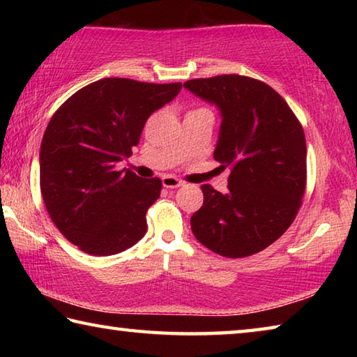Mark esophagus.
<instances>
[{
	"mask_svg": "<svg viewBox=\"0 0 357 357\" xmlns=\"http://www.w3.org/2000/svg\"><path fill=\"white\" fill-rule=\"evenodd\" d=\"M162 185L167 187V189H176V187L183 185V181H179L174 176H170V174H165V176H162Z\"/></svg>",
	"mask_w": 357,
	"mask_h": 357,
	"instance_id": "esophagus-1",
	"label": "esophagus"
}]
</instances>
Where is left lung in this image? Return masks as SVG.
I'll return each mask as SVG.
<instances>
[{
  "label": "left lung",
  "mask_w": 357,
  "mask_h": 357,
  "mask_svg": "<svg viewBox=\"0 0 357 357\" xmlns=\"http://www.w3.org/2000/svg\"><path fill=\"white\" fill-rule=\"evenodd\" d=\"M184 88L220 112L214 159L229 167L227 193L203 184L192 233L228 258L261 252L291 225L305 190V137L269 84L243 75L195 78Z\"/></svg>",
  "instance_id": "obj_1"
}]
</instances>
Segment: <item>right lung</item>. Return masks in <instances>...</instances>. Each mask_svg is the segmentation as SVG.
Returning <instances> with one entry per match:
<instances>
[{
  "instance_id": "add662e5",
  "label": "right lung",
  "mask_w": 357,
  "mask_h": 357,
  "mask_svg": "<svg viewBox=\"0 0 357 357\" xmlns=\"http://www.w3.org/2000/svg\"><path fill=\"white\" fill-rule=\"evenodd\" d=\"M181 86L102 78L52 116L40 143V192L53 223L78 249L114 255L144 236L148 208L162 183L116 172V164L130 155L148 118Z\"/></svg>"
}]
</instances>
